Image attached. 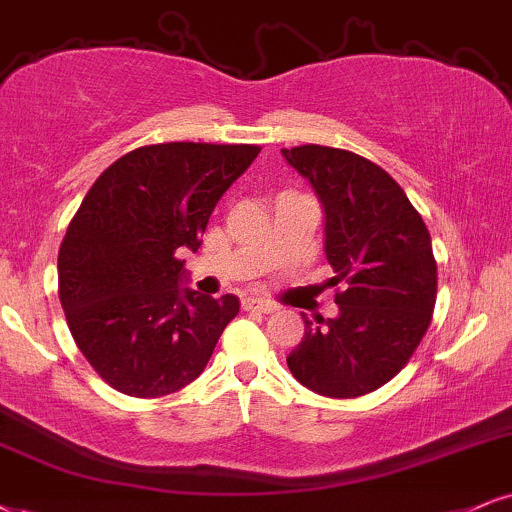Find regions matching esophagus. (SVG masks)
Instances as JSON below:
<instances>
[{"label": "esophagus", "instance_id": "1", "mask_svg": "<svg viewBox=\"0 0 512 512\" xmlns=\"http://www.w3.org/2000/svg\"><path fill=\"white\" fill-rule=\"evenodd\" d=\"M275 304H270V301H261V299H244V311H251V313H273L275 311Z\"/></svg>", "mask_w": 512, "mask_h": 512}]
</instances>
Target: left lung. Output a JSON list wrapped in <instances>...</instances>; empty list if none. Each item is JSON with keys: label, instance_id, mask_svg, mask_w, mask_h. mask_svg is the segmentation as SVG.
<instances>
[{"label": "left lung", "instance_id": "obj_1", "mask_svg": "<svg viewBox=\"0 0 512 512\" xmlns=\"http://www.w3.org/2000/svg\"><path fill=\"white\" fill-rule=\"evenodd\" d=\"M325 211V256L334 270L337 318L304 320L287 356L315 394L356 399L399 372L430 327L437 261L420 213L387 170L353 151L304 144L282 149Z\"/></svg>", "mask_w": 512, "mask_h": 512}]
</instances>
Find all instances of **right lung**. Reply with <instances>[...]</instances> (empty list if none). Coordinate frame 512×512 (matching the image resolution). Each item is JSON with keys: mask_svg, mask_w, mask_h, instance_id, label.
<instances>
[{"mask_svg": "<svg viewBox=\"0 0 512 512\" xmlns=\"http://www.w3.org/2000/svg\"><path fill=\"white\" fill-rule=\"evenodd\" d=\"M261 147L168 142L140 147L94 182L59 249V299L82 356L121 394L156 399L204 372L239 313L187 285L218 199Z\"/></svg>", "mask_w": 512, "mask_h": 512, "instance_id": "right-lung-1", "label": "right lung"}]
</instances>
